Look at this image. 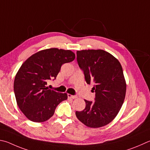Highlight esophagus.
Returning a JSON list of instances; mask_svg holds the SVG:
<instances>
[{
	"instance_id": "1",
	"label": "esophagus",
	"mask_w": 150,
	"mask_h": 150,
	"mask_svg": "<svg viewBox=\"0 0 150 150\" xmlns=\"http://www.w3.org/2000/svg\"><path fill=\"white\" fill-rule=\"evenodd\" d=\"M67 96H68V98H73V99H75L77 98V96H75V95H71L69 94H67Z\"/></svg>"
}]
</instances>
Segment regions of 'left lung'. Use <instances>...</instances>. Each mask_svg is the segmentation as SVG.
<instances>
[{"label":"left lung","instance_id":"left-lung-1","mask_svg":"<svg viewBox=\"0 0 150 150\" xmlns=\"http://www.w3.org/2000/svg\"><path fill=\"white\" fill-rule=\"evenodd\" d=\"M77 60L86 83L93 84L95 102L84 100L85 108L75 115L88 127L105 126L113 120L124 102L127 85L121 65L103 50L77 51Z\"/></svg>","mask_w":150,"mask_h":150}]
</instances>
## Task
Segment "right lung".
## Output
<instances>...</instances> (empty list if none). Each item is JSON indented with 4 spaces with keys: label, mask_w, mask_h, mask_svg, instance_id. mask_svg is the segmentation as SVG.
<instances>
[{
    "label": "right lung",
    "mask_w": 150,
    "mask_h": 150,
    "mask_svg": "<svg viewBox=\"0 0 150 150\" xmlns=\"http://www.w3.org/2000/svg\"><path fill=\"white\" fill-rule=\"evenodd\" d=\"M75 58L72 51L53 48L33 54L21 65L15 77L13 91L19 108L30 121H47L59 103L67 99L66 93L48 89L47 82L56 79L62 65Z\"/></svg>",
    "instance_id": "right-lung-1"
}]
</instances>
